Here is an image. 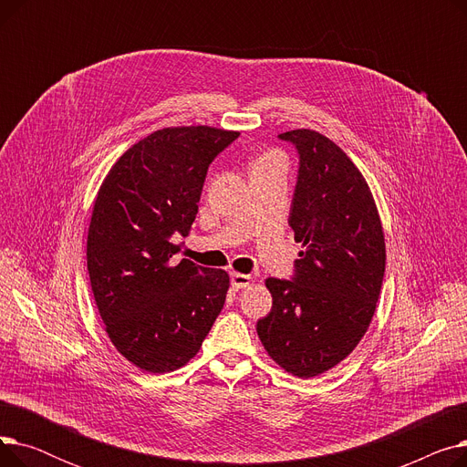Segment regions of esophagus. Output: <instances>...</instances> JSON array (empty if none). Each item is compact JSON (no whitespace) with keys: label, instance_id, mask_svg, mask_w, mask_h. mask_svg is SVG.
Returning <instances> with one entry per match:
<instances>
[{"label":"esophagus","instance_id":"34e87169","mask_svg":"<svg viewBox=\"0 0 467 467\" xmlns=\"http://www.w3.org/2000/svg\"><path fill=\"white\" fill-rule=\"evenodd\" d=\"M231 284L234 289H244L252 284V276L242 273H231Z\"/></svg>","mask_w":467,"mask_h":467}]
</instances>
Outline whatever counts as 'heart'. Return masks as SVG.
<instances>
[{
	"label": "heart",
	"instance_id": "obj_1",
	"mask_svg": "<svg viewBox=\"0 0 467 467\" xmlns=\"http://www.w3.org/2000/svg\"><path fill=\"white\" fill-rule=\"evenodd\" d=\"M266 157H268V155H266Z\"/></svg>",
	"mask_w": 467,
	"mask_h": 467
}]
</instances>
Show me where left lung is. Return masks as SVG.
I'll list each match as a JSON object with an SVG mask.
<instances>
[{
	"mask_svg": "<svg viewBox=\"0 0 467 467\" xmlns=\"http://www.w3.org/2000/svg\"><path fill=\"white\" fill-rule=\"evenodd\" d=\"M301 155L289 227L303 252L296 282L266 278L273 308L257 322L266 354L312 379L338 365L369 329L386 265L384 229L371 187L327 136L280 134Z\"/></svg>",
	"mask_w": 467,
	"mask_h": 467,
	"instance_id": "obj_1",
	"label": "left lung"
}]
</instances>
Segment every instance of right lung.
Wrapping results in <instances>:
<instances>
[{"instance_id":"1","label":"right lung","mask_w":467,"mask_h":467,"mask_svg":"<svg viewBox=\"0 0 467 467\" xmlns=\"http://www.w3.org/2000/svg\"><path fill=\"white\" fill-rule=\"evenodd\" d=\"M238 134L161 129L122 153L98 189L87 234L94 301L117 352L141 371L187 365L225 305V271L171 257L199 212L210 162Z\"/></svg>"}]
</instances>
